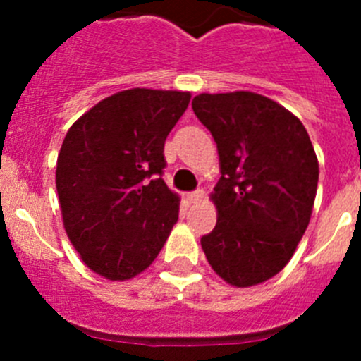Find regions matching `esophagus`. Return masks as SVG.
Returning a JSON list of instances; mask_svg holds the SVG:
<instances>
[{
  "label": "esophagus",
  "instance_id": "34e87169",
  "mask_svg": "<svg viewBox=\"0 0 361 361\" xmlns=\"http://www.w3.org/2000/svg\"><path fill=\"white\" fill-rule=\"evenodd\" d=\"M204 199V191L202 190H197V191H191L190 195H188V200H190L191 204H197L200 202V200Z\"/></svg>",
  "mask_w": 361,
  "mask_h": 361
}]
</instances>
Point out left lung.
I'll return each instance as SVG.
<instances>
[{
	"label": "left lung",
	"mask_w": 361,
	"mask_h": 361,
	"mask_svg": "<svg viewBox=\"0 0 361 361\" xmlns=\"http://www.w3.org/2000/svg\"><path fill=\"white\" fill-rule=\"evenodd\" d=\"M193 111L212 132L220 178L212 193L216 226L200 238L209 266L235 288L286 267L304 237L318 186L307 130L279 103L253 94H200Z\"/></svg>",
	"instance_id": "8db88e82"
}]
</instances>
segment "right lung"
Returning a JSON list of instances; mask_svg holds the SVG:
<instances>
[{
	"label": "right lung",
	"instance_id": "right-lung-1",
	"mask_svg": "<svg viewBox=\"0 0 361 361\" xmlns=\"http://www.w3.org/2000/svg\"><path fill=\"white\" fill-rule=\"evenodd\" d=\"M190 92L132 88L103 99L70 126L56 188L66 235L108 280H128L157 258L178 219L166 186L164 142Z\"/></svg>",
	"mask_w": 361,
	"mask_h": 361
}]
</instances>
